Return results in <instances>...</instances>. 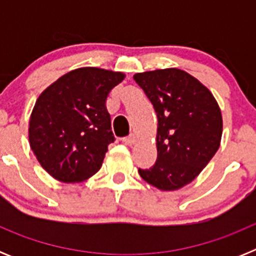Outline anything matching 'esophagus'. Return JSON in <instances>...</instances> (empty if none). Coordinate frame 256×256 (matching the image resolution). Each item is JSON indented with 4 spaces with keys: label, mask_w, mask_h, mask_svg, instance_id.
Listing matches in <instances>:
<instances>
[{
    "label": "esophagus",
    "mask_w": 256,
    "mask_h": 256,
    "mask_svg": "<svg viewBox=\"0 0 256 256\" xmlns=\"http://www.w3.org/2000/svg\"><path fill=\"white\" fill-rule=\"evenodd\" d=\"M134 142H136L134 134H130V137H126V138H123V144H126V146H132V144H134Z\"/></svg>",
    "instance_id": "obj_1"
}]
</instances>
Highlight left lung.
Wrapping results in <instances>:
<instances>
[{
	"label": "left lung",
	"instance_id": "8db88e82",
	"mask_svg": "<svg viewBox=\"0 0 256 256\" xmlns=\"http://www.w3.org/2000/svg\"><path fill=\"white\" fill-rule=\"evenodd\" d=\"M158 116L152 168L138 169L142 180L162 191L187 186L220 146L223 119L216 97L202 83L177 68L133 76Z\"/></svg>",
	"mask_w": 256,
	"mask_h": 256
}]
</instances>
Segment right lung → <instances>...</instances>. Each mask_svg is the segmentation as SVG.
Masks as SVG:
<instances>
[{
  "label": "right lung",
  "mask_w": 256,
  "mask_h": 256,
  "mask_svg": "<svg viewBox=\"0 0 256 256\" xmlns=\"http://www.w3.org/2000/svg\"><path fill=\"white\" fill-rule=\"evenodd\" d=\"M124 78L122 72L78 68L38 96L29 118V144L51 177L78 183L100 170L114 142L106 97Z\"/></svg>",
  "instance_id": "right-lung-1"
}]
</instances>
